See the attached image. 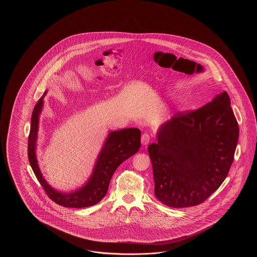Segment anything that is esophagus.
<instances>
[{"label":"esophagus","instance_id":"obj_1","mask_svg":"<svg viewBox=\"0 0 257 257\" xmlns=\"http://www.w3.org/2000/svg\"><path fill=\"white\" fill-rule=\"evenodd\" d=\"M151 142V137L147 133H144V134H142V145H148L149 143Z\"/></svg>","mask_w":257,"mask_h":257}]
</instances>
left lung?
<instances>
[{"mask_svg":"<svg viewBox=\"0 0 257 257\" xmlns=\"http://www.w3.org/2000/svg\"><path fill=\"white\" fill-rule=\"evenodd\" d=\"M239 126L227 92L199 109L178 112L159 128L148 147L154 194L171 208L204 202L227 177Z\"/></svg>","mask_w":257,"mask_h":257,"instance_id":"8db88e82","label":"left lung"}]
</instances>
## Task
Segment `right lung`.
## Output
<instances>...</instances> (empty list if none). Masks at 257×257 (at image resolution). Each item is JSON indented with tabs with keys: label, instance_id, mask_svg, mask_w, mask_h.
<instances>
[{
	"label": "right lung",
	"instance_id": "add662e5",
	"mask_svg": "<svg viewBox=\"0 0 257 257\" xmlns=\"http://www.w3.org/2000/svg\"><path fill=\"white\" fill-rule=\"evenodd\" d=\"M34 107L28 137V155L34 174L49 198L65 208L91 207L103 199L108 190L110 180L116 168L141 148V131L136 127L110 131L99 153L93 173L84 186L76 191L62 193L52 188L43 178L36 156V143L39 131V115L43 107L44 95Z\"/></svg>",
	"mask_w": 257,
	"mask_h": 257
}]
</instances>
